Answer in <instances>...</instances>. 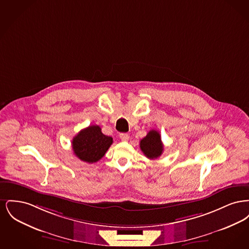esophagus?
Returning a JSON list of instances; mask_svg holds the SVG:
<instances>
[{
	"label": "esophagus",
	"instance_id": "obj_1",
	"mask_svg": "<svg viewBox=\"0 0 249 249\" xmlns=\"http://www.w3.org/2000/svg\"><path fill=\"white\" fill-rule=\"evenodd\" d=\"M119 138L121 139V141L127 142V141L130 139V136H129V134H127V133H120V134H119Z\"/></svg>",
	"mask_w": 249,
	"mask_h": 249
}]
</instances>
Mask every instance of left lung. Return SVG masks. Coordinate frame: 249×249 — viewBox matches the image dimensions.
<instances>
[{
  "label": "left lung",
  "instance_id": "obj_1",
  "mask_svg": "<svg viewBox=\"0 0 249 249\" xmlns=\"http://www.w3.org/2000/svg\"><path fill=\"white\" fill-rule=\"evenodd\" d=\"M140 148L144 156L150 160L158 159L163 152V143L160 134L157 130H151L140 141Z\"/></svg>",
  "mask_w": 249,
  "mask_h": 249
}]
</instances>
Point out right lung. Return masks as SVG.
Instances as JSON below:
<instances>
[{"mask_svg":"<svg viewBox=\"0 0 249 249\" xmlns=\"http://www.w3.org/2000/svg\"><path fill=\"white\" fill-rule=\"evenodd\" d=\"M112 143V137L105 135L98 125H92L80 130L72 138L71 146L73 153L79 160L94 163L106 155Z\"/></svg>","mask_w":249,"mask_h":249,"instance_id":"add662e5","label":"right lung"}]
</instances>
